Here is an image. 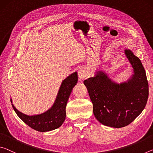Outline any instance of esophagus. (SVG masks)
Instances as JSON below:
<instances>
[{"instance_id": "34e87169", "label": "esophagus", "mask_w": 153, "mask_h": 153, "mask_svg": "<svg viewBox=\"0 0 153 153\" xmlns=\"http://www.w3.org/2000/svg\"><path fill=\"white\" fill-rule=\"evenodd\" d=\"M88 71L84 67H82L81 69H79L78 71V76L80 79H84L85 77L88 76Z\"/></svg>"}]
</instances>
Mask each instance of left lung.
I'll return each mask as SVG.
<instances>
[{
  "label": "left lung",
  "mask_w": 153,
  "mask_h": 153,
  "mask_svg": "<svg viewBox=\"0 0 153 153\" xmlns=\"http://www.w3.org/2000/svg\"><path fill=\"white\" fill-rule=\"evenodd\" d=\"M134 75L128 82L117 84L102 71L84 81L93 104V113L102 124L120 128L129 125L142 113L149 97L146 72L138 57L126 50Z\"/></svg>",
  "instance_id": "8db88e82"
}]
</instances>
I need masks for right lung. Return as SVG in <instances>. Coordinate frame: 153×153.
<instances>
[{"instance_id":"1","label":"right lung","mask_w":153,"mask_h":153,"mask_svg":"<svg viewBox=\"0 0 153 153\" xmlns=\"http://www.w3.org/2000/svg\"><path fill=\"white\" fill-rule=\"evenodd\" d=\"M77 72L72 74L64 79L53 107L40 115L28 116L21 113L13 104L12 107L18 117L31 128L41 132L53 130L59 128L65 120L67 100L74 87L77 83ZM11 102H12L11 99Z\"/></svg>"}]
</instances>
